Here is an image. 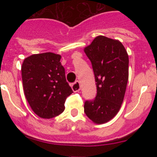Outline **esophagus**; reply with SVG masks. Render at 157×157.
Segmentation results:
<instances>
[{
	"label": "esophagus",
	"mask_w": 157,
	"mask_h": 157,
	"mask_svg": "<svg viewBox=\"0 0 157 157\" xmlns=\"http://www.w3.org/2000/svg\"><path fill=\"white\" fill-rule=\"evenodd\" d=\"M71 88H72V90L74 91V92H78V91H79L80 89H81V86H80L79 82L76 81L75 82L71 84Z\"/></svg>",
	"instance_id": "obj_1"
}]
</instances>
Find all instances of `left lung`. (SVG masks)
Wrapping results in <instances>:
<instances>
[{"instance_id":"8db88e82","label":"left lung","mask_w":157,"mask_h":157,"mask_svg":"<svg viewBox=\"0 0 157 157\" xmlns=\"http://www.w3.org/2000/svg\"><path fill=\"white\" fill-rule=\"evenodd\" d=\"M84 52L91 61L97 85L94 100L86 101L84 112L96 124H103L121 108L129 77V57L120 41L96 37Z\"/></svg>"}]
</instances>
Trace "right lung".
<instances>
[{"label":"right lung","instance_id":"1","mask_svg":"<svg viewBox=\"0 0 157 157\" xmlns=\"http://www.w3.org/2000/svg\"><path fill=\"white\" fill-rule=\"evenodd\" d=\"M60 59V55L53 52L34 54L22 65L25 97L34 113L43 119L62 113L66 98L73 93Z\"/></svg>","mask_w":157,"mask_h":157}]
</instances>
